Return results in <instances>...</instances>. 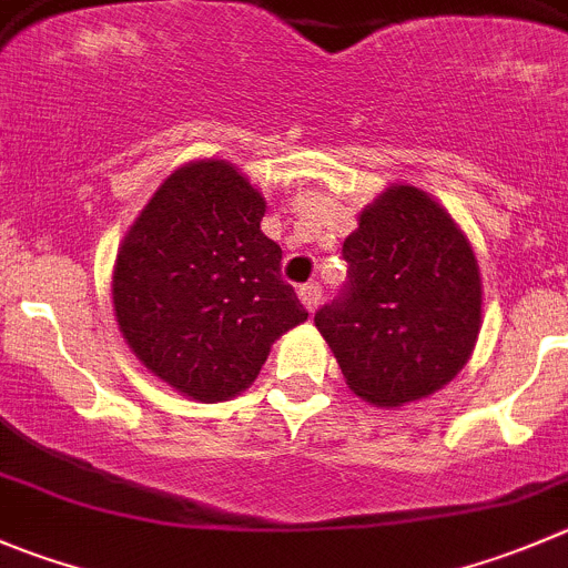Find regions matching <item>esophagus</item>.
Returning <instances> with one entry per match:
<instances>
[{"mask_svg": "<svg viewBox=\"0 0 568 568\" xmlns=\"http://www.w3.org/2000/svg\"><path fill=\"white\" fill-rule=\"evenodd\" d=\"M298 295H301V304H304L310 312H315L317 304H321V287H317V284H304V287L298 290Z\"/></svg>", "mask_w": 568, "mask_h": 568, "instance_id": "34e87169", "label": "esophagus"}]
</instances>
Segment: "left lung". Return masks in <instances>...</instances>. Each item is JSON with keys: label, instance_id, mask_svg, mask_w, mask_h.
<instances>
[{"label": "left lung", "instance_id": "obj_1", "mask_svg": "<svg viewBox=\"0 0 568 568\" xmlns=\"http://www.w3.org/2000/svg\"><path fill=\"white\" fill-rule=\"evenodd\" d=\"M343 256L348 281L315 326L351 390L402 407L455 379L483 326V281L449 212L396 183L359 214Z\"/></svg>", "mask_w": 568, "mask_h": 568}]
</instances>
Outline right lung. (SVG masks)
Instances as JSON below:
<instances>
[{
    "label": "right lung",
    "instance_id": "obj_1",
    "mask_svg": "<svg viewBox=\"0 0 568 568\" xmlns=\"http://www.w3.org/2000/svg\"><path fill=\"white\" fill-rule=\"evenodd\" d=\"M264 197L229 161L172 172L113 264L122 337L148 371L197 402H225L262 371L270 345L310 312L262 234Z\"/></svg>",
    "mask_w": 568,
    "mask_h": 568
}]
</instances>
